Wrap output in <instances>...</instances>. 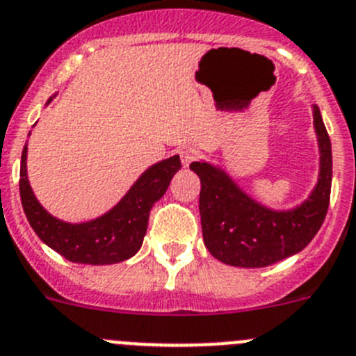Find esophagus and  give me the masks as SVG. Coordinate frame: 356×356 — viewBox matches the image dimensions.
<instances>
[{"mask_svg":"<svg viewBox=\"0 0 356 356\" xmlns=\"http://www.w3.org/2000/svg\"><path fill=\"white\" fill-rule=\"evenodd\" d=\"M197 156H200V149L197 148H192L191 146V148L181 149V164H184L185 168H188V165L197 159Z\"/></svg>","mask_w":356,"mask_h":356,"instance_id":"obj_1","label":"esophagus"}]
</instances>
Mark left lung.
I'll return each mask as SVG.
<instances>
[{"label":"left lung","instance_id":"obj_1","mask_svg":"<svg viewBox=\"0 0 356 356\" xmlns=\"http://www.w3.org/2000/svg\"><path fill=\"white\" fill-rule=\"evenodd\" d=\"M321 168L309 200L289 211H275L249 197L222 169L192 162L200 176V213L204 245L231 266L263 268L309 245L327 217L332 188V145L318 106H314Z\"/></svg>","mask_w":356,"mask_h":356}]
</instances>
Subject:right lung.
Segmentation results:
<instances>
[{
    "instance_id": "right-lung-1",
    "label": "right lung",
    "mask_w": 356,
    "mask_h": 356,
    "mask_svg": "<svg viewBox=\"0 0 356 356\" xmlns=\"http://www.w3.org/2000/svg\"><path fill=\"white\" fill-rule=\"evenodd\" d=\"M26 155L28 146L24 145L19 191L29 226L45 245L65 259L83 265H113L138 252L146 234L153 203L165 194L171 178L181 168L180 156H169L146 169L125 197L106 215L90 222L68 224L47 213L37 201L28 181Z\"/></svg>"
}]
</instances>
